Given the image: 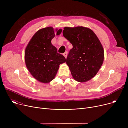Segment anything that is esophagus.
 <instances>
[{
  "mask_svg": "<svg viewBox=\"0 0 128 128\" xmlns=\"http://www.w3.org/2000/svg\"><path fill=\"white\" fill-rule=\"evenodd\" d=\"M68 52H67V51H66L65 53H63V56L65 57V58H67V56H68Z\"/></svg>",
  "mask_w": 128,
  "mask_h": 128,
  "instance_id": "esophagus-1",
  "label": "esophagus"
}]
</instances>
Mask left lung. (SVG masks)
Here are the masks:
<instances>
[{"label":"left lung","instance_id":"8db88e82","mask_svg":"<svg viewBox=\"0 0 128 128\" xmlns=\"http://www.w3.org/2000/svg\"><path fill=\"white\" fill-rule=\"evenodd\" d=\"M63 34L73 46L66 58L72 77L78 82L88 81L103 63L104 50L99 39L91 30L82 26L65 27Z\"/></svg>","mask_w":128,"mask_h":128}]
</instances>
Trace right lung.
I'll use <instances>...</instances> for the list:
<instances>
[{
  "mask_svg": "<svg viewBox=\"0 0 128 128\" xmlns=\"http://www.w3.org/2000/svg\"><path fill=\"white\" fill-rule=\"evenodd\" d=\"M59 35L62 30H56ZM55 36L53 28L48 27L38 30L32 36L25 51L27 68L39 82L48 83L54 78L60 64L66 62L65 58L58 53L51 44Z\"/></svg>",
  "mask_w": 128,
  "mask_h": 128,
  "instance_id": "1",
  "label": "right lung"
}]
</instances>
